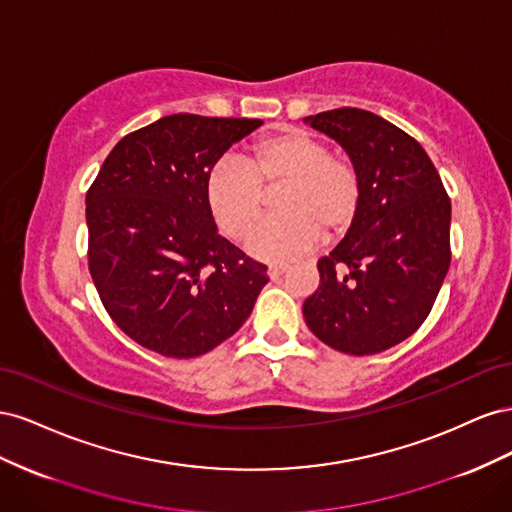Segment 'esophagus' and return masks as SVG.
Listing matches in <instances>:
<instances>
[{"label": "esophagus", "mask_w": 512, "mask_h": 512, "mask_svg": "<svg viewBox=\"0 0 512 512\" xmlns=\"http://www.w3.org/2000/svg\"><path fill=\"white\" fill-rule=\"evenodd\" d=\"M286 271H288V267H286V265H271L267 273H269L271 280H277V277H282Z\"/></svg>", "instance_id": "34e87169"}]
</instances>
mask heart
<instances>
[{
  "label": "heart",
  "instance_id": "obj_1",
  "mask_svg": "<svg viewBox=\"0 0 512 512\" xmlns=\"http://www.w3.org/2000/svg\"><path fill=\"white\" fill-rule=\"evenodd\" d=\"M265 192L277 196L282 215L260 224L245 247L260 260L280 262L303 254L320 237L337 239L361 209L359 170L342 156H331L320 138L284 130L245 153L243 166L222 162L205 181V205L215 226L230 239H243L260 218Z\"/></svg>",
  "mask_w": 512,
  "mask_h": 512
}]
</instances>
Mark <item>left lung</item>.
Segmentation results:
<instances>
[{
  "instance_id": "1",
  "label": "left lung",
  "mask_w": 512,
  "mask_h": 512,
  "mask_svg": "<svg viewBox=\"0 0 512 512\" xmlns=\"http://www.w3.org/2000/svg\"><path fill=\"white\" fill-rule=\"evenodd\" d=\"M303 121L348 153L363 183L354 224L318 260L305 322L339 352L389 350L421 327L442 288L451 200L425 149L391 121L350 106Z\"/></svg>"
}]
</instances>
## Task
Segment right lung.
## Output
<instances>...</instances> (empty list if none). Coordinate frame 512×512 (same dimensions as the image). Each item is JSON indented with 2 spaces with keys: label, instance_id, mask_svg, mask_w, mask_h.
Masks as SVG:
<instances>
[{
  "label": "right lung",
  "instance_id": "add662e5",
  "mask_svg": "<svg viewBox=\"0 0 512 512\" xmlns=\"http://www.w3.org/2000/svg\"><path fill=\"white\" fill-rule=\"evenodd\" d=\"M260 119L177 113L108 153L87 192L89 273L108 316L136 344L192 359L235 335L267 267L220 237L205 181Z\"/></svg>",
  "mask_w": 512,
  "mask_h": 512
}]
</instances>
